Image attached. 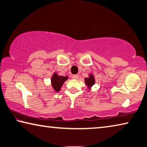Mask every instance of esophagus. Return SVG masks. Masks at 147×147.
Instances as JSON below:
<instances>
[{
  "instance_id": "obj_1",
  "label": "esophagus",
  "mask_w": 147,
  "mask_h": 147,
  "mask_svg": "<svg viewBox=\"0 0 147 147\" xmlns=\"http://www.w3.org/2000/svg\"><path fill=\"white\" fill-rule=\"evenodd\" d=\"M72 78H73V79H78V75H77V74H74V75L72 76Z\"/></svg>"
}]
</instances>
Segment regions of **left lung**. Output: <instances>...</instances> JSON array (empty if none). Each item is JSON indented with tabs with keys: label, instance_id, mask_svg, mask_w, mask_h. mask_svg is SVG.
Wrapping results in <instances>:
<instances>
[{
	"label": "left lung",
	"instance_id": "1",
	"mask_svg": "<svg viewBox=\"0 0 147 147\" xmlns=\"http://www.w3.org/2000/svg\"><path fill=\"white\" fill-rule=\"evenodd\" d=\"M84 81H85L86 85L88 87L89 90L91 89L92 86H93L94 83H95V78H94V75L92 73L89 74V76L88 78H84Z\"/></svg>",
	"mask_w": 147,
	"mask_h": 147
}]
</instances>
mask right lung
I'll list each match as a JSON object with an SVG mask.
<instances>
[{
	"label": "right lung",
	"mask_w": 147,
	"mask_h": 147,
	"mask_svg": "<svg viewBox=\"0 0 147 147\" xmlns=\"http://www.w3.org/2000/svg\"><path fill=\"white\" fill-rule=\"evenodd\" d=\"M67 76H59L58 74L55 72L51 77V86L54 91L59 92L60 91L63 83L68 79Z\"/></svg>",
	"instance_id": "add662e5"
}]
</instances>
